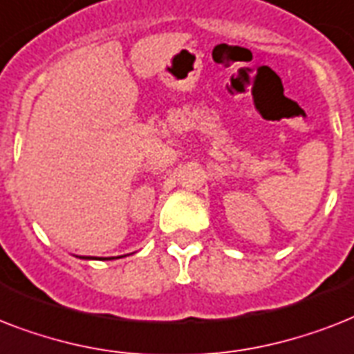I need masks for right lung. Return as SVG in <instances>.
Wrapping results in <instances>:
<instances>
[{
	"instance_id": "add662e5",
	"label": "right lung",
	"mask_w": 354,
	"mask_h": 354,
	"mask_svg": "<svg viewBox=\"0 0 354 354\" xmlns=\"http://www.w3.org/2000/svg\"><path fill=\"white\" fill-rule=\"evenodd\" d=\"M84 259H90V257H84Z\"/></svg>"
}]
</instances>
